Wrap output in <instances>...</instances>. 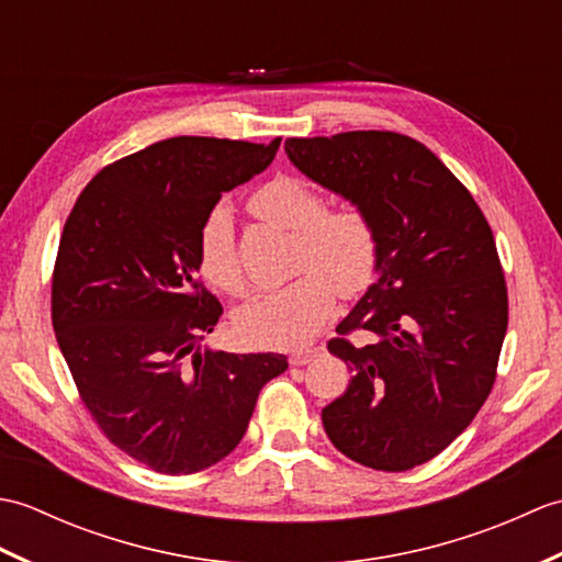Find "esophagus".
Wrapping results in <instances>:
<instances>
[{"label":"esophagus","mask_w":562,"mask_h":562,"mask_svg":"<svg viewBox=\"0 0 562 562\" xmlns=\"http://www.w3.org/2000/svg\"><path fill=\"white\" fill-rule=\"evenodd\" d=\"M316 352L318 350H296V352L290 355V364L292 367H304V364H308V362L314 360Z\"/></svg>","instance_id":"obj_1"}]
</instances>
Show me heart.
Returning <instances> with one entry per match:
<instances>
[{
    "mask_svg": "<svg viewBox=\"0 0 562 562\" xmlns=\"http://www.w3.org/2000/svg\"><path fill=\"white\" fill-rule=\"evenodd\" d=\"M246 207L254 217L294 232L292 270L300 278L246 304L236 314V333L256 348H300L328 321L336 292L350 300L376 280L379 226L357 202L326 207V195L292 173L262 183ZM198 268L226 296L248 292L232 214L224 207L212 210L200 226Z\"/></svg>",
    "mask_w": 562,
    "mask_h": 562,
    "instance_id": "obj_1",
    "label": "heart"
}]
</instances>
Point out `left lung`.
<instances>
[{"instance_id": "left-lung-1", "label": "left lung", "mask_w": 562, "mask_h": 562, "mask_svg": "<svg viewBox=\"0 0 562 562\" xmlns=\"http://www.w3.org/2000/svg\"><path fill=\"white\" fill-rule=\"evenodd\" d=\"M292 164L372 214L379 280L328 340L352 381L321 413L333 447L374 471L445 451L491 396L507 282L479 202L420 142L391 130L290 137ZM364 331L367 344H352Z\"/></svg>"}]
</instances>
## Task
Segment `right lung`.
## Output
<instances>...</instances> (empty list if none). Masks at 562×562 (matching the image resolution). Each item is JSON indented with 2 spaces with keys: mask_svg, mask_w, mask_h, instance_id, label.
I'll return each mask as SVG.
<instances>
[{
  "mask_svg": "<svg viewBox=\"0 0 562 562\" xmlns=\"http://www.w3.org/2000/svg\"><path fill=\"white\" fill-rule=\"evenodd\" d=\"M280 147L171 137L105 166L65 222L53 328L81 403L105 439L166 475L222 461L246 435L274 352H195L222 316L198 268V234L222 193Z\"/></svg>",
  "mask_w": 562,
  "mask_h": 562,
  "instance_id": "obj_1",
  "label": "right lung"
}]
</instances>
